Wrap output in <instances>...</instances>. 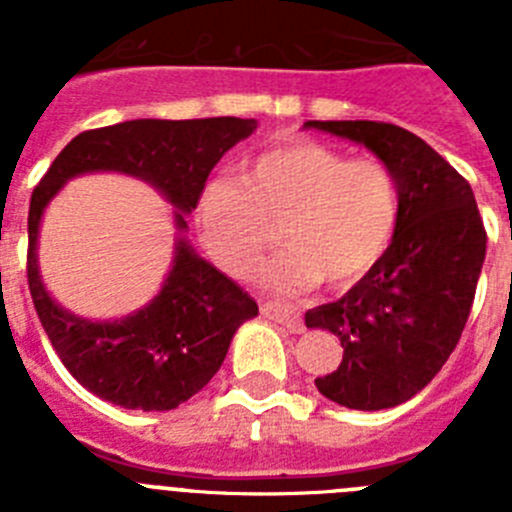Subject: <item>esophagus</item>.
Instances as JSON below:
<instances>
[{"label":"esophagus","instance_id":"obj_1","mask_svg":"<svg viewBox=\"0 0 512 512\" xmlns=\"http://www.w3.org/2000/svg\"><path fill=\"white\" fill-rule=\"evenodd\" d=\"M261 312H264L266 318L274 320V323L284 325L289 333H302V330H305V323H302L300 312L292 310V307L277 305V302H264V305H261Z\"/></svg>","mask_w":512,"mask_h":512}]
</instances>
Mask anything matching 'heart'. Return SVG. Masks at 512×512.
<instances>
[{"label":"heart","instance_id":"1","mask_svg":"<svg viewBox=\"0 0 512 512\" xmlns=\"http://www.w3.org/2000/svg\"><path fill=\"white\" fill-rule=\"evenodd\" d=\"M400 192L379 158H348L312 140L259 153L238 179L200 194L194 225L207 253L230 277H248L277 238L287 251L259 271L282 295H305L323 279L348 289L374 271L395 238Z\"/></svg>","mask_w":512,"mask_h":512}]
</instances>
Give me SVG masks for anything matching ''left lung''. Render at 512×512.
<instances>
[{
  "label": "left lung",
  "mask_w": 512,
  "mask_h": 512,
  "mask_svg": "<svg viewBox=\"0 0 512 512\" xmlns=\"http://www.w3.org/2000/svg\"><path fill=\"white\" fill-rule=\"evenodd\" d=\"M369 148L395 174L400 220L374 271L346 295L305 312L338 336L343 359L315 379L351 410L395 408L431 382L461 338L485 264L487 233L467 179L423 138L390 122L307 120Z\"/></svg>",
  "instance_id": "obj_1"
}]
</instances>
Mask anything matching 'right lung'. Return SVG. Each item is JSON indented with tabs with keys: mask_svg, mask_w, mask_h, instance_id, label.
Here are the masks:
<instances>
[{
	"mask_svg": "<svg viewBox=\"0 0 512 512\" xmlns=\"http://www.w3.org/2000/svg\"><path fill=\"white\" fill-rule=\"evenodd\" d=\"M256 120H128L87 130L63 148L35 187L27 215V284L63 366L92 395L128 410H174L223 366L235 330L259 305L187 241V215L225 151ZM112 170L151 183L175 212V259L153 301L117 321L81 319L58 306L39 274V223L66 181Z\"/></svg>",
	"mask_w": 512,
	"mask_h": 512,
	"instance_id": "right-lung-1",
	"label": "right lung"
}]
</instances>
